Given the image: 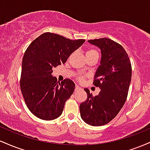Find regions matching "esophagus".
I'll return each instance as SVG.
<instances>
[{
  "instance_id": "1",
  "label": "esophagus",
  "mask_w": 150,
  "mask_h": 150,
  "mask_svg": "<svg viewBox=\"0 0 150 150\" xmlns=\"http://www.w3.org/2000/svg\"><path fill=\"white\" fill-rule=\"evenodd\" d=\"M79 90H82V88L79 87V86L76 85L75 86V92H77V91H79Z\"/></svg>"
}]
</instances>
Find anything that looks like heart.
I'll list each match as a JSON object with an SVG mask.
<instances>
[{"instance_id": "1", "label": "heart", "mask_w": 150, "mask_h": 150, "mask_svg": "<svg viewBox=\"0 0 150 150\" xmlns=\"http://www.w3.org/2000/svg\"><path fill=\"white\" fill-rule=\"evenodd\" d=\"M91 54H98V53L97 51H95V50H89V51H87V52H86V56Z\"/></svg>"}]
</instances>
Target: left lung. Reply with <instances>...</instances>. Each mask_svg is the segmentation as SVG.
<instances>
[{
	"label": "left lung",
	"instance_id": "1",
	"mask_svg": "<svg viewBox=\"0 0 150 150\" xmlns=\"http://www.w3.org/2000/svg\"><path fill=\"white\" fill-rule=\"evenodd\" d=\"M101 50L100 65L94 75V86L101 91L93 97L87 88V99L80 105V116L88 125L100 126L109 123L126 101L132 76L130 61L123 46L108 38L89 40Z\"/></svg>",
	"mask_w": 150,
	"mask_h": 150
}]
</instances>
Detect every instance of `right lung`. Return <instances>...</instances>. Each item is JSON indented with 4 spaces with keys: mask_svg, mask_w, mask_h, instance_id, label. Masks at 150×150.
I'll list each match as a JSON object with an SVG mask.
<instances>
[{
    "mask_svg": "<svg viewBox=\"0 0 150 150\" xmlns=\"http://www.w3.org/2000/svg\"><path fill=\"white\" fill-rule=\"evenodd\" d=\"M85 39L70 40L46 32L30 44L22 59L20 89L29 110L40 119L51 120L62 114L75 85L65 79L59 82L53 68L64 64Z\"/></svg>",
    "mask_w": 150,
    "mask_h": 150,
    "instance_id": "1",
    "label": "right lung"
}]
</instances>
